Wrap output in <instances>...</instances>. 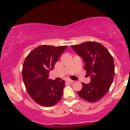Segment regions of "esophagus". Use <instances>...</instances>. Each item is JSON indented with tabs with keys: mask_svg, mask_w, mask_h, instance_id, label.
Instances as JSON below:
<instances>
[{
	"mask_svg": "<svg viewBox=\"0 0 130 130\" xmlns=\"http://www.w3.org/2000/svg\"><path fill=\"white\" fill-rule=\"evenodd\" d=\"M66 82H67V83H74V80H71V79H67L66 80Z\"/></svg>",
	"mask_w": 130,
	"mask_h": 130,
	"instance_id": "1",
	"label": "esophagus"
}]
</instances>
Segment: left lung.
<instances>
[{
	"mask_svg": "<svg viewBox=\"0 0 130 130\" xmlns=\"http://www.w3.org/2000/svg\"><path fill=\"white\" fill-rule=\"evenodd\" d=\"M71 47L86 63L84 69L91 80L89 84L82 83L83 88L77 92L79 96L89 102L101 99L109 90L114 77L112 56L100 43L87 41Z\"/></svg>",
	"mask_w": 130,
	"mask_h": 130,
	"instance_id": "left-lung-1",
	"label": "left lung"
}]
</instances>
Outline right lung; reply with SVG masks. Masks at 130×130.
<instances>
[{
  "instance_id": "1",
  "label": "right lung",
  "mask_w": 130,
  "mask_h": 130,
  "mask_svg": "<svg viewBox=\"0 0 130 130\" xmlns=\"http://www.w3.org/2000/svg\"><path fill=\"white\" fill-rule=\"evenodd\" d=\"M67 46L41 45L26 57L22 67V78L26 90L37 103L50 107L60 100L65 87L64 80L49 79V73Z\"/></svg>"
}]
</instances>
